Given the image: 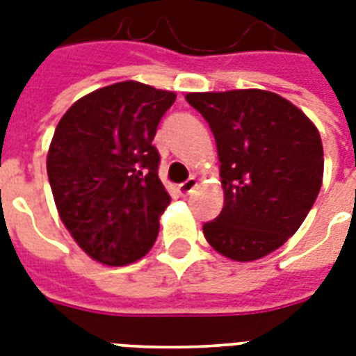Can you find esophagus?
<instances>
[{
	"label": "esophagus",
	"mask_w": 356,
	"mask_h": 356,
	"mask_svg": "<svg viewBox=\"0 0 356 356\" xmlns=\"http://www.w3.org/2000/svg\"><path fill=\"white\" fill-rule=\"evenodd\" d=\"M195 188H197V179L190 177L188 181H184L183 184H179V194L188 195V194H192Z\"/></svg>",
	"instance_id": "34e87169"
}]
</instances>
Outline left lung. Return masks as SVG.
Instances as JSON below:
<instances>
[{
	"label": "left lung",
	"mask_w": 356,
	"mask_h": 356,
	"mask_svg": "<svg viewBox=\"0 0 356 356\" xmlns=\"http://www.w3.org/2000/svg\"><path fill=\"white\" fill-rule=\"evenodd\" d=\"M186 102L216 138L223 209L203 225L207 242L251 262L292 236L320 194L323 145L301 108L273 92H192Z\"/></svg>",
	"instance_id": "left-lung-1"
}]
</instances>
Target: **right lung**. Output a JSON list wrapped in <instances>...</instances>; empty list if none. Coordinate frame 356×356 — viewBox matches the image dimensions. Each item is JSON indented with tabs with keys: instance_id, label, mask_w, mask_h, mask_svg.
<instances>
[{
	"instance_id": "right-lung-1",
	"label": "right lung",
	"mask_w": 356,
	"mask_h": 356,
	"mask_svg": "<svg viewBox=\"0 0 356 356\" xmlns=\"http://www.w3.org/2000/svg\"><path fill=\"white\" fill-rule=\"evenodd\" d=\"M175 97L136 81L114 83L77 99L55 129L47 177L58 216L102 264H133L155 243L170 194L153 138Z\"/></svg>"
}]
</instances>
